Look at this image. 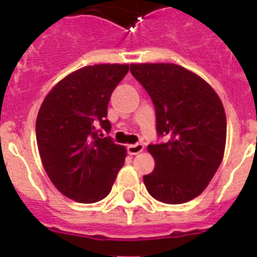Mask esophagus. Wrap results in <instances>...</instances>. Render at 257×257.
<instances>
[{
	"mask_svg": "<svg viewBox=\"0 0 257 257\" xmlns=\"http://www.w3.org/2000/svg\"><path fill=\"white\" fill-rule=\"evenodd\" d=\"M126 151H128L129 155H137V153H140L144 151V145L143 144H131L126 147Z\"/></svg>",
	"mask_w": 257,
	"mask_h": 257,
	"instance_id": "1",
	"label": "esophagus"
}]
</instances>
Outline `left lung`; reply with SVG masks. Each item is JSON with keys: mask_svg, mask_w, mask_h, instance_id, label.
<instances>
[{"mask_svg": "<svg viewBox=\"0 0 257 257\" xmlns=\"http://www.w3.org/2000/svg\"><path fill=\"white\" fill-rule=\"evenodd\" d=\"M131 73L152 98L157 135L167 137L148 145L156 165L143 177L145 187L161 203H187L207 188L223 160L221 100L203 78L175 64H132Z\"/></svg>", "mask_w": 257, "mask_h": 257, "instance_id": "left-lung-1", "label": "left lung"}]
</instances>
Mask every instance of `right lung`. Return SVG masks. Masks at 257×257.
Segmentation results:
<instances>
[{
	"mask_svg": "<svg viewBox=\"0 0 257 257\" xmlns=\"http://www.w3.org/2000/svg\"><path fill=\"white\" fill-rule=\"evenodd\" d=\"M129 65L101 64L68 74L38 110L36 137L46 173L62 195L97 203L109 195L126 149L110 136L108 104Z\"/></svg>",
	"mask_w": 257,
	"mask_h": 257,
	"instance_id": "right-lung-1",
	"label": "right lung"
}]
</instances>
